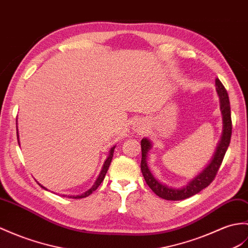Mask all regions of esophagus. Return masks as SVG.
I'll use <instances>...</instances> for the list:
<instances>
[{"mask_svg": "<svg viewBox=\"0 0 248 248\" xmlns=\"http://www.w3.org/2000/svg\"><path fill=\"white\" fill-rule=\"evenodd\" d=\"M141 126H140V125H138V124H137V125H136V130L138 131V132H140V131H141Z\"/></svg>", "mask_w": 248, "mask_h": 248, "instance_id": "1", "label": "esophagus"}]
</instances>
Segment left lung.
Here are the masks:
<instances>
[{"instance_id": "1", "label": "left lung", "mask_w": 248, "mask_h": 248, "mask_svg": "<svg viewBox=\"0 0 248 248\" xmlns=\"http://www.w3.org/2000/svg\"><path fill=\"white\" fill-rule=\"evenodd\" d=\"M216 86L217 93L218 97H220V108L223 117V134L211 162L199 175L195 176L191 182H189L188 185L183 188H171L158 182L156 178L153 176L151 171L149 170V167L147 165V154L149 150L152 148V143L148 138H142L141 140L140 169L142 172V175L145 177V181L148 184V186L150 187L152 191L156 195H158L159 198L168 201L185 200L199 193L201 190H203L207 186H209L211 182L215 180L218 168L221 167L223 158L225 156V153L228 149L232 130V113H230V103L227 91L224 88V85L218 79H216Z\"/></svg>"}]
</instances>
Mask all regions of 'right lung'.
I'll return each instance as SVG.
<instances>
[{"instance_id":"obj_1","label":"right lung","mask_w":248,"mask_h":248,"mask_svg":"<svg viewBox=\"0 0 248 248\" xmlns=\"http://www.w3.org/2000/svg\"><path fill=\"white\" fill-rule=\"evenodd\" d=\"M16 136H18V138H19V134H18V125H16ZM18 142H19V145H20L19 140H18ZM114 149H115V146H114L113 148H111L110 154H108V158L106 159L105 164H103V167H102V169H101L100 174H99V176H98V178L96 180V182H95V184L93 185V187H92L91 189H89L88 191H85V192L82 193V194H80V195H68V198H71V199H82V198H86V197H89V195H90L92 192L95 191V190H96L98 187H99V185L102 183V181L105 180L106 173L108 172V167H110V165H111L112 158H113V154H114ZM39 185H40V184H39ZM40 186H41L43 189L46 190V188L43 187L42 185H40Z\"/></svg>"}]
</instances>
